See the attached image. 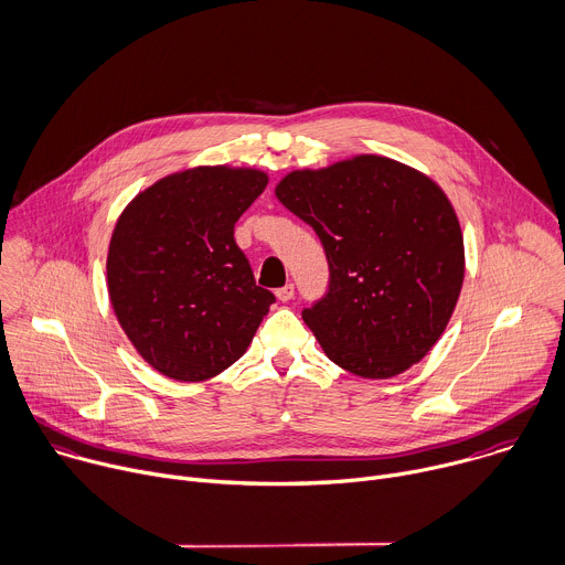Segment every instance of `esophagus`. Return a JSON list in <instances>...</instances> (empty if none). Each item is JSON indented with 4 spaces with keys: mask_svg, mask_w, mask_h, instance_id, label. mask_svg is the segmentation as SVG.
Returning a JSON list of instances; mask_svg holds the SVG:
<instances>
[{
    "mask_svg": "<svg viewBox=\"0 0 565 565\" xmlns=\"http://www.w3.org/2000/svg\"><path fill=\"white\" fill-rule=\"evenodd\" d=\"M276 298H278L280 302H287V300H291V298H294V285H291V282H287L285 287L276 289Z\"/></svg>",
    "mask_w": 565,
    "mask_h": 565,
    "instance_id": "34e87169",
    "label": "esophagus"
}]
</instances>
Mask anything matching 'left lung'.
Segmentation results:
<instances>
[{
	"label": "left lung",
	"mask_w": 565,
	"mask_h": 565,
	"mask_svg": "<svg viewBox=\"0 0 565 565\" xmlns=\"http://www.w3.org/2000/svg\"><path fill=\"white\" fill-rule=\"evenodd\" d=\"M274 193L316 232L329 263L327 296L302 311L327 359L376 381L423 361L466 278L445 191L409 164L361 153L289 171Z\"/></svg>",
	"instance_id": "left-lung-1"
}]
</instances>
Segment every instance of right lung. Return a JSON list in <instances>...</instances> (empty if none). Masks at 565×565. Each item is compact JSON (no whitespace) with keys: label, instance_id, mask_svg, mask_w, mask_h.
Returning a JSON list of instances; mask_svg holds the SVG:
<instances>
[{"label":"right lung","instance_id":"obj_1","mask_svg":"<svg viewBox=\"0 0 565 565\" xmlns=\"http://www.w3.org/2000/svg\"><path fill=\"white\" fill-rule=\"evenodd\" d=\"M267 182L252 167H193L160 178L120 213L106 254L110 307L162 376L209 381L252 345L274 294L256 285L234 224Z\"/></svg>","mask_w":565,"mask_h":565}]
</instances>
